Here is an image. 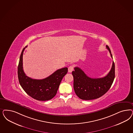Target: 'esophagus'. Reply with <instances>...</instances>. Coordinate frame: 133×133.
<instances>
[{"mask_svg": "<svg viewBox=\"0 0 133 133\" xmlns=\"http://www.w3.org/2000/svg\"><path fill=\"white\" fill-rule=\"evenodd\" d=\"M73 69H74V68H73V65L69 66V68H68V71H69V72H70V73L73 70Z\"/></svg>", "mask_w": 133, "mask_h": 133, "instance_id": "esophagus-1", "label": "esophagus"}]
</instances>
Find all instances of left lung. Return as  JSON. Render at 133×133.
Here are the masks:
<instances>
[{"instance_id": "obj_1", "label": "left lung", "mask_w": 133, "mask_h": 133, "mask_svg": "<svg viewBox=\"0 0 133 133\" xmlns=\"http://www.w3.org/2000/svg\"><path fill=\"white\" fill-rule=\"evenodd\" d=\"M112 58L111 50L106 45ZM74 78L73 88L77 96L83 100H89L98 98L110 89L115 77V65L114 61L111 69L106 76L99 78L88 77L81 69L74 68L72 72Z\"/></svg>"}]
</instances>
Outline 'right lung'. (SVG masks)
Returning a JSON list of instances; mask_svg holds the SVG:
<instances>
[{
    "mask_svg": "<svg viewBox=\"0 0 133 133\" xmlns=\"http://www.w3.org/2000/svg\"><path fill=\"white\" fill-rule=\"evenodd\" d=\"M21 53L17 68L19 84L26 93L33 98L39 101H46L56 95L63 78L68 72V69L64 68L57 70L46 78L33 79L26 75L23 69V54L26 47Z\"/></svg>",
    "mask_w": 133,
    "mask_h": 133,
    "instance_id": "obj_1",
    "label": "right lung"
}]
</instances>
